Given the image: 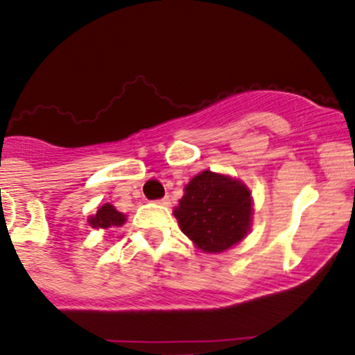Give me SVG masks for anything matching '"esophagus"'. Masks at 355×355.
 <instances>
[{
	"mask_svg": "<svg viewBox=\"0 0 355 355\" xmlns=\"http://www.w3.org/2000/svg\"><path fill=\"white\" fill-rule=\"evenodd\" d=\"M157 203H159V205H169L171 200H169V196H164V198L157 200Z\"/></svg>",
	"mask_w": 355,
	"mask_h": 355,
	"instance_id": "1",
	"label": "esophagus"
}]
</instances>
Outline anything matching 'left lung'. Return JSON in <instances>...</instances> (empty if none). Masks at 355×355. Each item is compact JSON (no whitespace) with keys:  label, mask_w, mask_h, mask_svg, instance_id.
Masks as SVG:
<instances>
[{"label":"left lung","mask_w":355,"mask_h":355,"mask_svg":"<svg viewBox=\"0 0 355 355\" xmlns=\"http://www.w3.org/2000/svg\"><path fill=\"white\" fill-rule=\"evenodd\" d=\"M252 193L238 179L203 171L184 186L174 209L182 233L207 254H220L250 231Z\"/></svg>","instance_id":"left-lung-1"}]
</instances>
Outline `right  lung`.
Masks as SVG:
<instances>
[{
	"label": "right lung",
	"instance_id": "add662e5",
	"mask_svg": "<svg viewBox=\"0 0 355 355\" xmlns=\"http://www.w3.org/2000/svg\"><path fill=\"white\" fill-rule=\"evenodd\" d=\"M91 227H96V230H107L112 226H122L125 223V216L122 212H119L114 205L110 203H103L101 207H98L96 214L91 216L87 219Z\"/></svg>",
	"mask_w": 355,
	"mask_h": 355
}]
</instances>
